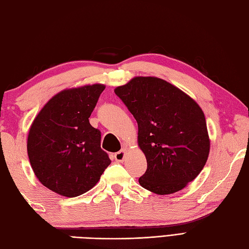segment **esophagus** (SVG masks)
<instances>
[{"label":"esophagus","instance_id":"esophagus-1","mask_svg":"<svg viewBox=\"0 0 249 249\" xmlns=\"http://www.w3.org/2000/svg\"><path fill=\"white\" fill-rule=\"evenodd\" d=\"M125 155H126V151L125 150H121L120 152L115 153L114 154V160L118 162H123L125 160Z\"/></svg>","mask_w":249,"mask_h":249}]
</instances>
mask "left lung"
<instances>
[{"mask_svg": "<svg viewBox=\"0 0 249 249\" xmlns=\"http://www.w3.org/2000/svg\"><path fill=\"white\" fill-rule=\"evenodd\" d=\"M115 94L138 123V146L147 169L143 188L170 195L198 177L210 154L204 113L182 89L157 77H134Z\"/></svg>", "mask_w": 249, "mask_h": 249, "instance_id": "obj_1", "label": "left lung"}]
</instances>
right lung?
<instances>
[{"label": "right lung", "mask_w": 249, "mask_h": 249, "mask_svg": "<svg viewBox=\"0 0 249 249\" xmlns=\"http://www.w3.org/2000/svg\"><path fill=\"white\" fill-rule=\"evenodd\" d=\"M105 84L65 89L35 116L28 134V155L36 178L63 197H77L99 181L111 160L100 147V131L89 118Z\"/></svg>", "instance_id": "1"}]
</instances>
